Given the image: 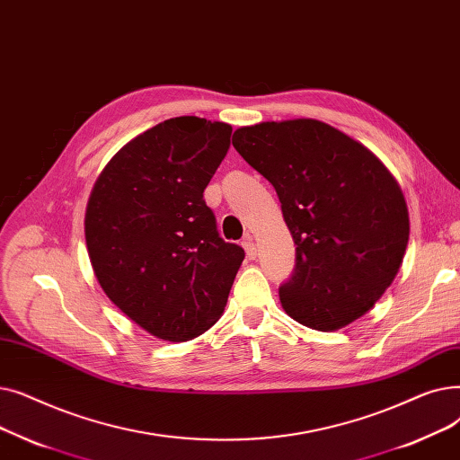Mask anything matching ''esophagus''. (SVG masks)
I'll return each mask as SVG.
<instances>
[{
    "mask_svg": "<svg viewBox=\"0 0 460 460\" xmlns=\"http://www.w3.org/2000/svg\"><path fill=\"white\" fill-rule=\"evenodd\" d=\"M242 245H243V249H245V252H247V258H249V260H254V258H256V245H254V242H252V237H251V235H245Z\"/></svg>",
    "mask_w": 460,
    "mask_h": 460,
    "instance_id": "esophagus-1",
    "label": "esophagus"
}]
</instances>
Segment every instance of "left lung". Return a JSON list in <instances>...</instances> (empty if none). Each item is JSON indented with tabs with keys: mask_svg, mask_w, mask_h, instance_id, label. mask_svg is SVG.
I'll return each mask as SVG.
<instances>
[{
	"mask_svg": "<svg viewBox=\"0 0 460 460\" xmlns=\"http://www.w3.org/2000/svg\"><path fill=\"white\" fill-rule=\"evenodd\" d=\"M234 147L277 190L296 243L282 309L335 332L375 307L399 273L410 235L402 190L363 144L318 119L237 128Z\"/></svg>",
	"mask_w": 460,
	"mask_h": 460,
	"instance_id": "obj_1",
	"label": "left lung"
}]
</instances>
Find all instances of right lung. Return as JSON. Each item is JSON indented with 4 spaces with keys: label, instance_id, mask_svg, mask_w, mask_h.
Wrapping results in <instances>:
<instances>
[{
    "label": "right lung",
    "instance_id": "add662e5",
    "mask_svg": "<svg viewBox=\"0 0 460 460\" xmlns=\"http://www.w3.org/2000/svg\"><path fill=\"white\" fill-rule=\"evenodd\" d=\"M232 127L166 119L125 144L85 208V245L116 307L151 335L183 342L225 313L245 251L217 232L204 189L226 157Z\"/></svg>",
    "mask_w": 460,
    "mask_h": 460
}]
</instances>
